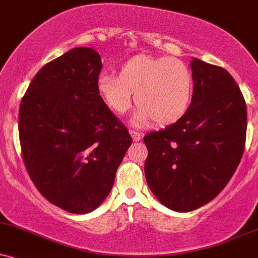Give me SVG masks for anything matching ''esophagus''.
<instances>
[{
  "instance_id": "34e87169",
  "label": "esophagus",
  "mask_w": 258,
  "mask_h": 258,
  "mask_svg": "<svg viewBox=\"0 0 258 258\" xmlns=\"http://www.w3.org/2000/svg\"><path fill=\"white\" fill-rule=\"evenodd\" d=\"M130 134H132L133 140H134V141H140L142 139V135L140 134V133L135 132V130H130Z\"/></svg>"
}]
</instances>
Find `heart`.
<instances>
[{
    "label": "heart",
    "instance_id": "b5f03b06",
    "mask_svg": "<svg viewBox=\"0 0 258 258\" xmlns=\"http://www.w3.org/2000/svg\"><path fill=\"white\" fill-rule=\"evenodd\" d=\"M98 92L118 114L132 106L135 93L134 123L147 125L171 124L186 113L193 95V75L189 66L172 56L139 55L128 60L119 76L100 75Z\"/></svg>",
    "mask_w": 258,
    "mask_h": 258
}]
</instances>
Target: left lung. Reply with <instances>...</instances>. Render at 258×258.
I'll return each instance as SVG.
<instances>
[{"label": "left lung", "mask_w": 258, "mask_h": 258, "mask_svg": "<svg viewBox=\"0 0 258 258\" xmlns=\"http://www.w3.org/2000/svg\"><path fill=\"white\" fill-rule=\"evenodd\" d=\"M193 95L174 124L145 135V176L156 198L178 213L196 210L226 187L246 139V104L234 78L193 57Z\"/></svg>", "instance_id": "left-lung-1"}]
</instances>
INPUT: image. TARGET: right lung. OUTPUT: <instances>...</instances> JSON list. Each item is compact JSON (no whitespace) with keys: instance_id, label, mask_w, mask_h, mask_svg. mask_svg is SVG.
<instances>
[{"instance_id":"add662e5","label":"right lung","mask_w":258,"mask_h":258,"mask_svg":"<svg viewBox=\"0 0 258 258\" xmlns=\"http://www.w3.org/2000/svg\"><path fill=\"white\" fill-rule=\"evenodd\" d=\"M101 57L69 50L36 74L19 108L24 164L36 188L72 214L100 207L132 136L98 92Z\"/></svg>"}]
</instances>
